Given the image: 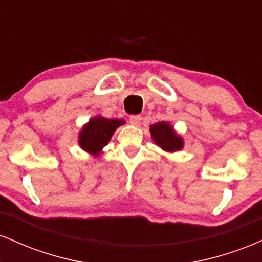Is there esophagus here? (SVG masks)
<instances>
[{
  "label": "esophagus",
  "instance_id": "34e87169",
  "mask_svg": "<svg viewBox=\"0 0 262 262\" xmlns=\"http://www.w3.org/2000/svg\"><path fill=\"white\" fill-rule=\"evenodd\" d=\"M141 116H130V118H129V123H130L132 125H135V127H138V125H140L141 123Z\"/></svg>",
  "mask_w": 262,
  "mask_h": 262
}]
</instances>
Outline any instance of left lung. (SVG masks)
Segmentation results:
<instances>
[{
  "label": "left lung",
  "instance_id": "1",
  "mask_svg": "<svg viewBox=\"0 0 262 262\" xmlns=\"http://www.w3.org/2000/svg\"><path fill=\"white\" fill-rule=\"evenodd\" d=\"M151 139L166 152H176L183 149V138L173 129L170 122H158L149 128Z\"/></svg>",
  "mask_w": 262,
  "mask_h": 262
}]
</instances>
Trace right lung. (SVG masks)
<instances>
[{
    "mask_svg": "<svg viewBox=\"0 0 262 262\" xmlns=\"http://www.w3.org/2000/svg\"><path fill=\"white\" fill-rule=\"evenodd\" d=\"M123 119H108L102 116H95L90 119L79 133L80 148L92 156H100L104 146L110 143L111 138L121 125L124 124Z\"/></svg>",
    "mask_w": 262,
    "mask_h": 262,
    "instance_id": "right-lung-1",
    "label": "right lung"
}]
</instances>
